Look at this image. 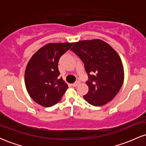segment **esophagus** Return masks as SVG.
<instances>
[{
	"label": "esophagus",
	"mask_w": 146,
	"mask_h": 146,
	"mask_svg": "<svg viewBox=\"0 0 146 146\" xmlns=\"http://www.w3.org/2000/svg\"><path fill=\"white\" fill-rule=\"evenodd\" d=\"M80 83V81H78V82H76L72 84V86H77Z\"/></svg>",
	"instance_id": "1"
}]
</instances>
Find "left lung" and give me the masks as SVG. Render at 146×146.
<instances>
[{"mask_svg": "<svg viewBox=\"0 0 146 146\" xmlns=\"http://www.w3.org/2000/svg\"><path fill=\"white\" fill-rule=\"evenodd\" d=\"M71 50L84 63L89 77L86 82L88 91L83 97L84 100L95 106L111 101L124 80L123 64L117 52L100 39L76 42Z\"/></svg>", "mask_w": 146, "mask_h": 146, "instance_id": "obj_1", "label": "left lung"}]
</instances>
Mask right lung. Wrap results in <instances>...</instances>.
<instances>
[{
  "label": "right lung",
  "instance_id": "right-lung-1",
  "mask_svg": "<svg viewBox=\"0 0 146 146\" xmlns=\"http://www.w3.org/2000/svg\"><path fill=\"white\" fill-rule=\"evenodd\" d=\"M73 42L48 43L30 58L25 73V83L31 98L44 107H51L60 101L68 85L60 78V58L71 48Z\"/></svg>",
  "mask_w": 146,
  "mask_h": 146
}]
</instances>
